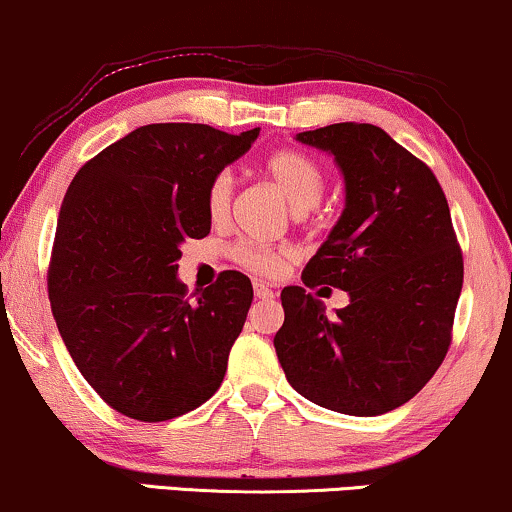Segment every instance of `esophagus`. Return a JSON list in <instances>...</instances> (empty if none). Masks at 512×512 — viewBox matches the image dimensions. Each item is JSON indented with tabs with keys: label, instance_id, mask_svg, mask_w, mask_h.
Instances as JSON below:
<instances>
[{
	"label": "esophagus",
	"instance_id": "esophagus-1",
	"mask_svg": "<svg viewBox=\"0 0 512 512\" xmlns=\"http://www.w3.org/2000/svg\"><path fill=\"white\" fill-rule=\"evenodd\" d=\"M255 297H260V300H271V297H274V290L264 286V283H255Z\"/></svg>",
	"mask_w": 512,
	"mask_h": 512
}]
</instances>
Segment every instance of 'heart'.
Masks as SVG:
<instances>
[{"instance_id":"b5f03b06","label":"heart","mask_w":512,"mask_h":512,"mask_svg":"<svg viewBox=\"0 0 512 512\" xmlns=\"http://www.w3.org/2000/svg\"><path fill=\"white\" fill-rule=\"evenodd\" d=\"M264 172L271 184L281 191L290 210L304 215L319 203L323 191H326V172L316 163L312 155L295 151V148H283V151L271 153L264 163ZM231 193H234V177L229 172H219L212 179L208 189V215L212 222H222L229 215ZM236 260L257 274L274 276L286 264V252L260 250L252 245H238L234 250Z\"/></svg>"}]
</instances>
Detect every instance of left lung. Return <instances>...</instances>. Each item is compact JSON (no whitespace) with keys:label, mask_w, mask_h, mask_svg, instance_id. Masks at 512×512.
Segmentation results:
<instances>
[{"label":"left lung","mask_w":512,"mask_h":512,"mask_svg":"<svg viewBox=\"0 0 512 512\" xmlns=\"http://www.w3.org/2000/svg\"><path fill=\"white\" fill-rule=\"evenodd\" d=\"M295 139L333 155L345 179V210L302 283L345 290L349 304L326 314L304 288H283L278 361L304 399L380 416L416 397L449 349L463 288L449 203L430 167L385 129L338 122Z\"/></svg>","instance_id":"8db88e82"}]
</instances>
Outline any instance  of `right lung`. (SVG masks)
<instances>
[{"mask_svg":"<svg viewBox=\"0 0 512 512\" xmlns=\"http://www.w3.org/2000/svg\"><path fill=\"white\" fill-rule=\"evenodd\" d=\"M257 137L260 127L144 125L70 181L49 264L51 312L84 380L129 418L184 416L222 385L252 283L222 271L191 302L177 262L186 238L210 234L212 179Z\"/></svg>","mask_w":512,"mask_h":512,"instance_id":"obj_1","label":"right lung"}]
</instances>
